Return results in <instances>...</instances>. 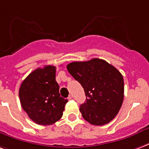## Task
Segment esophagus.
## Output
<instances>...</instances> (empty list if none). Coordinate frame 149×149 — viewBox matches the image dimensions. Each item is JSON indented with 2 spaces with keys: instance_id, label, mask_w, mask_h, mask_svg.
Returning <instances> with one entry per match:
<instances>
[{
  "instance_id": "34e87169",
  "label": "esophagus",
  "mask_w": 149,
  "mask_h": 149,
  "mask_svg": "<svg viewBox=\"0 0 149 149\" xmlns=\"http://www.w3.org/2000/svg\"><path fill=\"white\" fill-rule=\"evenodd\" d=\"M72 99H73V95H69V100H72Z\"/></svg>"
}]
</instances>
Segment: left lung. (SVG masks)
<instances>
[{"mask_svg":"<svg viewBox=\"0 0 149 149\" xmlns=\"http://www.w3.org/2000/svg\"><path fill=\"white\" fill-rule=\"evenodd\" d=\"M67 69L85 92L86 101L80 107L84 118L95 125H105L114 119L124 98L121 72L99 58L72 62L67 65Z\"/></svg>","mask_w":149,"mask_h":149,"instance_id":"obj_1","label":"left lung"}]
</instances>
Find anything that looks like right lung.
Listing matches in <instances>:
<instances>
[{"label": "right lung", "mask_w": 149, "mask_h": 149, "mask_svg": "<svg viewBox=\"0 0 149 149\" xmlns=\"http://www.w3.org/2000/svg\"><path fill=\"white\" fill-rule=\"evenodd\" d=\"M55 77L56 67L46 65L31 72L19 88L22 108L38 125H52L58 122L68 102L61 97Z\"/></svg>", "instance_id": "add662e5"}]
</instances>
